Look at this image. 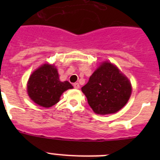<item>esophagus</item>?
Here are the masks:
<instances>
[{
  "label": "esophagus",
  "instance_id": "34e87169",
  "mask_svg": "<svg viewBox=\"0 0 160 160\" xmlns=\"http://www.w3.org/2000/svg\"><path fill=\"white\" fill-rule=\"evenodd\" d=\"M79 87H80V86H79L78 83H74V84H73V87L75 89H78Z\"/></svg>",
  "mask_w": 160,
  "mask_h": 160
}]
</instances>
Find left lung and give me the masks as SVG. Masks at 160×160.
<instances>
[{
    "label": "left lung",
    "instance_id": "left-lung-1",
    "mask_svg": "<svg viewBox=\"0 0 160 160\" xmlns=\"http://www.w3.org/2000/svg\"><path fill=\"white\" fill-rule=\"evenodd\" d=\"M88 104L98 114H114L127 104L131 94L129 79L112 63L102 62L82 87Z\"/></svg>",
    "mask_w": 160,
    "mask_h": 160
}]
</instances>
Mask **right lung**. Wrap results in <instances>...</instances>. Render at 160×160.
Instances as JSON below:
<instances>
[{
    "mask_svg": "<svg viewBox=\"0 0 160 160\" xmlns=\"http://www.w3.org/2000/svg\"><path fill=\"white\" fill-rule=\"evenodd\" d=\"M73 86L68 81L61 82L58 70L53 65L43 64L30 75L27 83V92L32 101L41 107H53L61 95Z\"/></svg>",
    "mask_w": 160,
    "mask_h": 160,
    "instance_id": "1",
    "label": "right lung"
}]
</instances>
